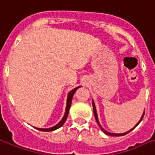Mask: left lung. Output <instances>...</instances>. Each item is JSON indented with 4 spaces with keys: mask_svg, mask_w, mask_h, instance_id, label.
Wrapping results in <instances>:
<instances>
[{
    "mask_svg": "<svg viewBox=\"0 0 155 155\" xmlns=\"http://www.w3.org/2000/svg\"><path fill=\"white\" fill-rule=\"evenodd\" d=\"M93 113H94V116H95V119H96V120H97V124L99 125V127H101V131H102V132H103L104 133H106V135L114 136V137H120V136H124V135H126V134H127V133H130V132H131V131H132V130L134 129V128H135V127H137V125L139 124H140V121H141V120H142V119H143L144 114H145V111H144L143 114H142V116H141V118H140V120H139V122H138L137 124H136L135 127H133V128H132V129H131V130H129V131H127V132H126V133H108V132H106V130H104L103 128H102V127H101V124H100V123H99V121H98V117H97V114L96 106H95V104H94V102H93Z\"/></svg>",
    "mask_w": 155,
    "mask_h": 155,
    "instance_id": "8db88e82",
    "label": "left lung"
}]
</instances>
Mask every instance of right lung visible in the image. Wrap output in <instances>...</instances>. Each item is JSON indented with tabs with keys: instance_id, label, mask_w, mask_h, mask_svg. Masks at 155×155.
<instances>
[{
	"instance_id": "right-lung-1",
	"label": "right lung",
	"mask_w": 155,
	"mask_h": 155,
	"mask_svg": "<svg viewBox=\"0 0 155 155\" xmlns=\"http://www.w3.org/2000/svg\"><path fill=\"white\" fill-rule=\"evenodd\" d=\"M80 88V86L77 87V88H74L69 93H68V96H67V107H66V111H65V114L63 118L62 119V120L60 121V122L57 125L54 126V127H49V128H38V127H35L36 129L40 130V131H43V132H50V131H54V130L58 129L59 127H61L62 125L64 124V123L66 122V120H67V118L68 116V113H69V110L70 107H71V101H72V97L73 95H74V93L76 91L77 88Z\"/></svg>"
}]
</instances>
